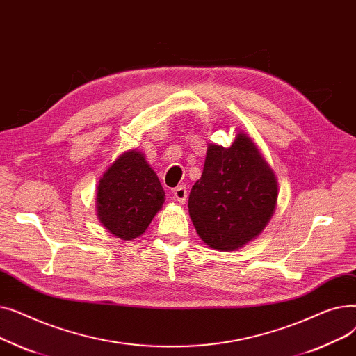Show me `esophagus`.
Segmentation results:
<instances>
[{"label": "esophagus", "mask_w": 356, "mask_h": 356, "mask_svg": "<svg viewBox=\"0 0 356 356\" xmlns=\"http://www.w3.org/2000/svg\"><path fill=\"white\" fill-rule=\"evenodd\" d=\"M173 195H175V197H176L177 202L184 203L186 199H188V189H186L184 186H179V188H176V189L173 191Z\"/></svg>", "instance_id": "esophagus-1"}]
</instances>
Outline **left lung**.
Returning <instances> with one entry per match:
<instances>
[{
  "mask_svg": "<svg viewBox=\"0 0 356 356\" xmlns=\"http://www.w3.org/2000/svg\"><path fill=\"white\" fill-rule=\"evenodd\" d=\"M277 197L273 168L252 140L238 133L228 148L208 145L203 173L189 195V215L204 244L234 251L264 231Z\"/></svg>",
  "mask_w": 356,
  "mask_h": 356,
  "instance_id": "left-lung-1",
  "label": "left lung"
}]
</instances>
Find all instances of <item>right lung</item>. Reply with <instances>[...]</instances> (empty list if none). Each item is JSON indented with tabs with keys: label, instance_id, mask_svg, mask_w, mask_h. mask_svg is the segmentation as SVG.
I'll list each match as a JSON object with an SVG mask.
<instances>
[{
	"label": "right lung",
	"instance_id": "right-lung-1",
	"mask_svg": "<svg viewBox=\"0 0 356 356\" xmlns=\"http://www.w3.org/2000/svg\"><path fill=\"white\" fill-rule=\"evenodd\" d=\"M164 196L144 154L129 149L108 167L98 183V219L117 238L134 239L145 232L161 209Z\"/></svg>",
	"mask_w": 356,
	"mask_h": 356
}]
</instances>
